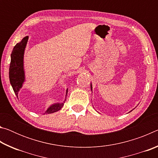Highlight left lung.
Listing matches in <instances>:
<instances>
[{
  "mask_svg": "<svg viewBox=\"0 0 158 158\" xmlns=\"http://www.w3.org/2000/svg\"><path fill=\"white\" fill-rule=\"evenodd\" d=\"M90 88H91V90H92V85L90 84Z\"/></svg>",
  "mask_w": 158,
  "mask_h": 158,
  "instance_id": "left-lung-1",
  "label": "left lung"
}]
</instances>
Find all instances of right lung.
I'll return each mask as SVG.
<instances>
[{"mask_svg": "<svg viewBox=\"0 0 158 158\" xmlns=\"http://www.w3.org/2000/svg\"><path fill=\"white\" fill-rule=\"evenodd\" d=\"M28 37H23L20 42L15 45L11 53V62L9 69L10 81L15 95L18 97V92L25 81V74L23 70V54L27 44ZM68 94V89L66 90V95ZM66 100V99L65 101ZM65 103H56L50 106L44 114H52L57 111L63 107Z\"/></svg>", "mask_w": 158, "mask_h": 158, "instance_id": "obj_1", "label": "right lung"}]
</instances>
